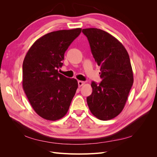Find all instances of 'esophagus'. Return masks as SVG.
Returning a JSON list of instances; mask_svg holds the SVG:
<instances>
[{"mask_svg": "<svg viewBox=\"0 0 157 157\" xmlns=\"http://www.w3.org/2000/svg\"><path fill=\"white\" fill-rule=\"evenodd\" d=\"M84 84H85V82L84 81H81V80H78V84L79 87H81Z\"/></svg>", "mask_w": 157, "mask_h": 157, "instance_id": "1", "label": "esophagus"}]
</instances>
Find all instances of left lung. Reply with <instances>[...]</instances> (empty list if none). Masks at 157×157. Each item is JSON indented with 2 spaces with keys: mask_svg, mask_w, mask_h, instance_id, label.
Returning a JSON list of instances; mask_svg holds the SVG:
<instances>
[{
  "mask_svg": "<svg viewBox=\"0 0 157 157\" xmlns=\"http://www.w3.org/2000/svg\"><path fill=\"white\" fill-rule=\"evenodd\" d=\"M95 61L100 67L101 82H92V93L87 103L98 119L107 121L124 109L134 82L129 55L121 42L109 33L97 28L84 29Z\"/></svg>",
  "mask_w": 157,
  "mask_h": 157,
  "instance_id": "1",
  "label": "left lung"
}]
</instances>
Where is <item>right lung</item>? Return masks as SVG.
Here are the masks:
<instances>
[{
	"label": "right lung",
	"instance_id": "add662e5",
	"mask_svg": "<svg viewBox=\"0 0 157 157\" xmlns=\"http://www.w3.org/2000/svg\"><path fill=\"white\" fill-rule=\"evenodd\" d=\"M80 28L48 33L36 40L23 62V88L42 118L56 121L67 114L78 88L75 78L59 73L64 54L81 33Z\"/></svg>",
	"mask_w": 157,
	"mask_h": 157
}]
</instances>
